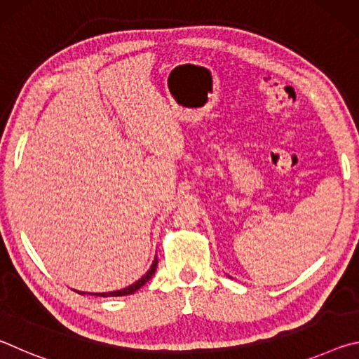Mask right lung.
Here are the masks:
<instances>
[{
	"mask_svg": "<svg viewBox=\"0 0 359 359\" xmlns=\"http://www.w3.org/2000/svg\"><path fill=\"white\" fill-rule=\"evenodd\" d=\"M156 266H158V258H155L154 264L150 266V269H149L147 272H145L144 277L139 278V280H137L136 283H133V285H130V287H126V288H123V290H118V291H109V293H95V296L109 297V296H126V294H133V293H135V291H137L139 288H141L142 285H145V283H147V282L150 280L151 276L155 274ZM77 293H79V294H85L83 291H77ZM88 294H93V293H88Z\"/></svg>",
	"mask_w": 359,
	"mask_h": 359,
	"instance_id": "right-lung-1",
	"label": "right lung"
}]
</instances>
